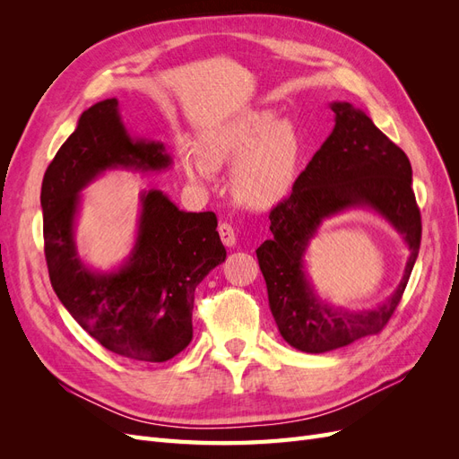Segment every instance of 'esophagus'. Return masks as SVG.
I'll list each match as a JSON object with an SVG mask.
<instances>
[{"label":"esophagus","mask_w":459,"mask_h":459,"mask_svg":"<svg viewBox=\"0 0 459 459\" xmlns=\"http://www.w3.org/2000/svg\"><path fill=\"white\" fill-rule=\"evenodd\" d=\"M218 233L221 238V243H224L226 247H235V243H238V238H235V230L230 221H221V224L218 226Z\"/></svg>","instance_id":"obj_1"}]
</instances>
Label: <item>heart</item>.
Segmentation results:
<instances>
[{
	"instance_id": "heart-1",
	"label": "heart",
	"mask_w": 459,
	"mask_h": 459,
	"mask_svg": "<svg viewBox=\"0 0 459 459\" xmlns=\"http://www.w3.org/2000/svg\"><path fill=\"white\" fill-rule=\"evenodd\" d=\"M211 164L238 162L233 193L243 204L266 208L280 203L295 184L300 160V137L295 126L273 110H253L235 117L203 137ZM187 172L204 178L208 164L187 159Z\"/></svg>"
}]
</instances>
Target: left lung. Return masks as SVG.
Masks as SVG:
<instances>
[{
    "instance_id": "8db88e82",
    "label": "left lung",
    "mask_w": 459,
    "mask_h": 459,
    "mask_svg": "<svg viewBox=\"0 0 459 459\" xmlns=\"http://www.w3.org/2000/svg\"><path fill=\"white\" fill-rule=\"evenodd\" d=\"M331 110L335 128L297 178L290 195L272 208L273 238L256 248L277 329L293 349L310 354L377 335L404 295L421 245V214L406 152L351 103H331ZM356 205L379 212L405 238L411 256L391 298L373 311L349 313L316 299L301 258L325 217Z\"/></svg>"
}]
</instances>
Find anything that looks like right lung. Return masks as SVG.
Listing matches in <instances>:
<instances>
[{
  "instance_id": "right-lung-1",
  "label": "right lung",
  "mask_w": 459,
  "mask_h": 459,
  "mask_svg": "<svg viewBox=\"0 0 459 459\" xmlns=\"http://www.w3.org/2000/svg\"><path fill=\"white\" fill-rule=\"evenodd\" d=\"M172 159L159 142L132 140L118 101L82 113L41 182L44 251L63 307L107 351L166 362L193 337V300L204 275L226 260L214 212H184L159 189L142 195L135 245L110 273L90 270L74 243L80 191L110 169L162 170Z\"/></svg>"
}]
</instances>
